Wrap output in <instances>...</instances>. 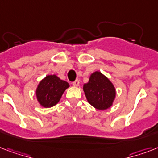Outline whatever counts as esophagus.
Wrapping results in <instances>:
<instances>
[{
  "mask_svg": "<svg viewBox=\"0 0 158 158\" xmlns=\"http://www.w3.org/2000/svg\"><path fill=\"white\" fill-rule=\"evenodd\" d=\"M73 84L74 87H78L79 85V79H76L75 81L73 82V84Z\"/></svg>",
  "mask_w": 158,
  "mask_h": 158,
  "instance_id": "1",
  "label": "esophagus"
}]
</instances>
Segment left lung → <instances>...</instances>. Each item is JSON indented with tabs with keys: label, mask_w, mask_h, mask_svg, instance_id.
<instances>
[{
	"label": "left lung",
	"mask_w": 158,
	"mask_h": 158,
	"mask_svg": "<svg viewBox=\"0 0 158 158\" xmlns=\"http://www.w3.org/2000/svg\"><path fill=\"white\" fill-rule=\"evenodd\" d=\"M83 89L89 103L97 110L109 109L116 96L112 82L100 71L94 72L90 75L89 82L84 84Z\"/></svg>",
	"instance_id": "obj_1"
}]
</instances>
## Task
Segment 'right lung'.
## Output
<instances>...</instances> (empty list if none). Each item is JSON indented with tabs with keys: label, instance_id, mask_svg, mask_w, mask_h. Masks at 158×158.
<instances>
[{
	"label": "right lung",
	"instance_id": "obj_1",
	"mask_svg": "<svg viewBox=\"0 0 158 158\" xmlns=\"http://www.w3.org/2000/svg\"><path fill=\"white\" fill-rule=\"evenodd\" d=\"M69 84L56 74H48L39 82L36 89L37 101L41 106L49 108L56 105Z\"/></svg>",
	"mask_w": 158,
	"mask_h": 158
}]
</instances>
